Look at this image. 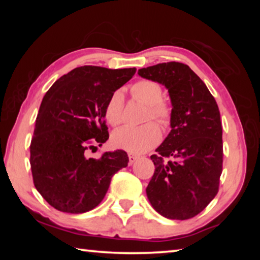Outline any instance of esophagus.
Listing matches in <instances>:
<instances>
[{
	"label": "esophagus",
	"instance_id": "1",
	"mask_svg": "<svg viewBox=\"0 0 260 260\" xmlns=\"http://www.w3.org/2000/svg\"><path fill=\"white\" fill-rule=\"evenodd\" d=\"M138 156H135V155H133V153H129L128 155V159H129V165H132V164H134V162L138 160Z\"/></svg>",
	"mask_w": 260,
	"mask_h": 260
}]
</instances>
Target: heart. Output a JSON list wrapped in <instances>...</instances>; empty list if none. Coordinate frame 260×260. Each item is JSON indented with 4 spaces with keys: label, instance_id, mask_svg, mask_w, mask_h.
Segmentation results:
<instances>
[{
    "label": "heart",
    "instance_id": "heart-1",
    "mask_svg": "<svg viewBox=\"0 0 260 260\" xmlns=\"http://www.w3.org/2000/svg\"><path fill=\"white\" fill-rule=\"evenodd\" d=\"M131 93L136 100L148 107L146 119H155L167 124L171 117L169 105L162 102V89L159 83L151 80H141L134 83ZM124 93L114 90L104 107L105 119L113 126L120 124L124 108ZM161 139V132L155 122L142 126H122L112 133L111 142L114 148L131 153H143L156 147Z\"/></svg>",
    "mask_w": 260,
    "mask_h": 260
}]
</instances>
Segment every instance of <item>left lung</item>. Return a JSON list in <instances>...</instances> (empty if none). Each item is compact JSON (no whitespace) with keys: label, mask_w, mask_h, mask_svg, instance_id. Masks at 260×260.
Instances as JSON below:
<instances>
[{"label":"left lung","mask_w":260,"mask_h":260,"mask_svg":"<svg viewBox=\"0 0 260 260\" xmlns=\"http://www.w3.org/2000/svg\"><path fill=\"white\" fill-rule=\"evenodd\" d=\"M139 76L165 86L172 104L171 132L150 158L155 173L146 189L162 217L190 219L218 192L222 172V127L215 100L186 64L169 61L139 70ZM164 157L172 161L164 162Z\"/></svg>","instance_id":"obj_1"}]
</instances>
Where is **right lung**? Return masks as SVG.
Instances as JSON below:
<instances>
[{
  "label": "right lung",
  "mask_w": 260,
  "mask_h": 260,
  "mask_svg": "<svg viewBox=\"0 0 260 260\" xmlns=\"http://www.w3.org/2000/svg\"><path fill=\"white\" fill-rule=\"evenodd\" d=\"M135 72V68L86 65L60 77L46 93L29 161L34 186L52 208L73 214L93 210L104 199L113 174L128 164L124 150L105 152L100 159L86 157V150L91 143L107 142L105 103Z\"/></svg>",
  "instance_id": "obj_1"
}]
</instances>
